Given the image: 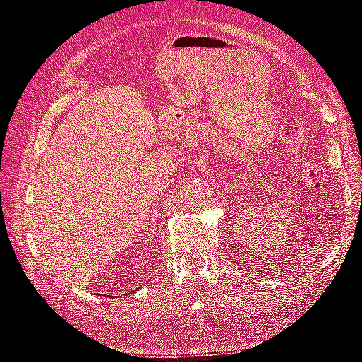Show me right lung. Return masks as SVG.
I'll use <instances>...</instances> for the list:
<instances>
[{"mask_svg":"<svg viewBox=\"0 0 362 362\" xmlns=\"http://www.w3.org/2000/svg\"><path fill=\"white\" fill-rule=\"evenodd\" d=\"M124 296H126V293H124Z\"/></svg>","mask_w":362,"mask_h":362,"instance_id":"1","label":"right lung"}]
</instances>
